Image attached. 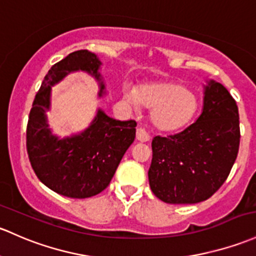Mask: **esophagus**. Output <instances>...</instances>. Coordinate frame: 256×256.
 Returning a JSON list of instances; mask_svg holds the SVG:
<instances>
[{
	"mask_svg": "<svg viewBox=\"0 0 256 256\" xmlns=\"http://www.w3.org/2000/svg\"><path fill=\"white\" fill-rule=\"evenodd\" d=\"M136 138L140 142H147V141H150V135L148 134H147V131L144 130V128H138L136 130Z\"/></svg>",
	"mask_w": 256,
	"mask_h": 256,
	"instance_id": "1",
	"label": "esophagus"
}]
</instances>
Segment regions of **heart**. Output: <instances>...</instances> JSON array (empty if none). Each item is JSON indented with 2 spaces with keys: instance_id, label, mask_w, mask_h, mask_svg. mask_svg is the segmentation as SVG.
<instances>
[{
  "instance_id": "heart-1",
  "label": "heart",
  "mask_w": 256,
  "mask_h": 256,
  "mask_svg": "<svg viewBox=\"0 0 256 256\" xmlns=\"http://www.w3.org/2000/svg\"><path fill=\"white\" fill-rule=\"evenodd\" d=\"M124 98L134 106L150 108V120L162 131H176L186 125L198 108L195 94L176 82L144 83L136 90L124 87Z\"/></svg>"
}]
</instances>
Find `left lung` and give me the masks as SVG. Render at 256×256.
Returning <instances> with one entry per match:
<instances>
[{"mask_svg": "<svg viewBox=\"0 0 256 256\" xmlns=\"http://www.w3.org/2000/svg\"><path fill=\"white\" fill-rule=\"evenodd\" d=\"M240 141L236 100L222 84L208 80L202 112L180 132L152 141L150 186L166 204H198L222 186Z\"/></svg>", "mask_w": 256, "mask_h": 256, "instance_id": "8db88e82", "label": "left lung"}]
</instances>
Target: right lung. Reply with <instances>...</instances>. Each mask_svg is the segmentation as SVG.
<instances>
[{
    "label": "right lung",
    "mask_w": 256,
    "mask_h": 256,
    "mask_svg": "<svg viewBox=\"0 0 256 256\" xmlns=\"http://www.w3.org/2000/svg\"><path fill=\"white\" fill-rule=\"evenodd\" d=\"M100 64L88 50L70 54L49 70L29 112L26 150L32 168L42 184L67 198H86L103 192L136 136V121L112 119L102 109L80 134L64 138L51 134L46 119L51 87L71 72L84 71L98 80V96H103Z\"/></svg>",
    "instance_id": "obj_1"
}]
</instances>
